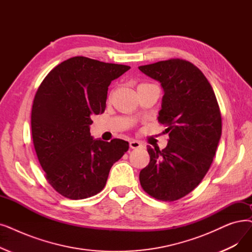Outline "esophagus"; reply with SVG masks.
Here are the masks:
<instances>
[{
	"mask_svg": "<svg viewBox=\"0 0 252 252\" xmlns=\"http://www.w3.org/2000/svg\"><path fill=\"white\" fill-rule=\"evenodd\" d=\"M129 147L133 148V149H136V148L142 147V144L140 143L139 141H137V140H132V141L129 142Z\"/></svg>",
	"mask_w": 252,
	"mask_h": 252,
	"instance_id": "1",
	"label": "esophagus"
}]
</instances>
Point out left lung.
<instances>
[{
  "mask_svg": "<svg viewBox=\"0 0 252 252\" xmlns=\"http://www.w3.org/2000/svg\"><path fill=\"white\" fill-rule=\"evenodd\" d=\"M163 91L158 122L165 126L166 148L147 147L148 166L141 187L153 198L176 201L193 190L209 170L221 137V115L213 89L189 62L173 59L140 65Z\"/></svg>",
  "mask_w": 252,
  "mask_h": 252,
  "instance_id": "1",
  "label": "left lung"
}]
</instances>
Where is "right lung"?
Segmentation results:
<instances>
[{"instance_id": "add662e5", "label": "right lung", "mask_w": 252, "mask_h": 252, "mask_svg": "<svg viewBox=\"0 0 252 252\" xmlns=\"http://www.w3.org/2000/svg\"><path fill=\"white\" fill-rule=\"evenodd\" d=\"M130 67L74 57L51 70L32 109V136L51 187L71 200L100 192L128 142L91 136L92 117L106 108L108 86Z\"/></svg>"}]
</instances>
